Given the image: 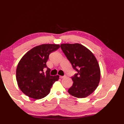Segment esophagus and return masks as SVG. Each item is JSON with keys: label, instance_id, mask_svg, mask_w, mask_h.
<instances>
[{"label": "esophagus", "instance_id": "34e87169", "mask_svg": "<svg viewBox=\"0 0 124 124\" xmlns=\"http://www.w3.org/2000/svg\"><path fill=\"white\" fill-rule=\"evenodd\" d=\"M65 77H66V76H60V78H64Z\"/></svg>", "mask_w": 124, "mask_h": 124}]
</instances>
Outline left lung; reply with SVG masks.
Segmentation results:
<instances>
[{
	"instance_id": "obj_1",
	"label": "left lung",
	"mask_w": 124,
	"mask_h": 124,
	"mask_svg": "<svg viewBox=\"0 0 124 124\" xmlns=\"http://www.w3.org/2000/svg\"><path fill=\"white\" fill-rule=\"evenodd\" d=\"M61 48L77 71L71 77L73 85L68 92L77 98L89 96L97 87L101 77L96 57L91 51L79 44H63Z\"/></svg>"
}]
</instances>
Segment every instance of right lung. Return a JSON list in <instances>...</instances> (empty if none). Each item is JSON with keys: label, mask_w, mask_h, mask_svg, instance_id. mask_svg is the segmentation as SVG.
I'll list each match as a JSON object with an SVG mask.
<instances>
[{"label": "right lung", "mask_w": 124, "mask_h": 124, "mask_svg": "<svg viewBox=\"0 0 124 124\" xmlns=\"http://www.w3.org/2000/svg\"><path fill=\"white\" fill-rule=\"evenodd\" d=\"M60 47L57 44H43L29 51L18 62L16 71L17 85L23 93L35 99L48 95L59 76H52L46 62L52 52ZM46 68L45 73L44 70Z\"/></svg>", "instance_id": "1"}]
</instances>
